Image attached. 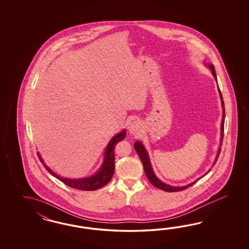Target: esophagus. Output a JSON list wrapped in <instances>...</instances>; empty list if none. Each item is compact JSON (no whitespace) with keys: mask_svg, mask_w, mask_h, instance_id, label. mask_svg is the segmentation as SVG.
<instances>
[{"mask_svg":"<svg viewBox=\"0 0 249 249\" xmlns=\"http://www.w3.org/2000/svg\"><path fill=\"white\" fill-rule=\"evenodd\" d=\"M128 132L132 135H139L140 132L142 131V123L138 120H133L132 121L129 122L128 124Z\"/></svg>","mask_w":249,"mask_h":249,"instance_id":"obj_1","label":"esophagus"}]
</instances>
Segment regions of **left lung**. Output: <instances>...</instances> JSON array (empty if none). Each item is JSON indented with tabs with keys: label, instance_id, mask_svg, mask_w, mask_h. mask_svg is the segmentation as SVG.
<instances>
[{
	"label": "left lung",
	"instance_id": "left-lung-1",
	"mask_svg": "<svg viewBox=\"0 0 249 249\" xmlns=\"http://www.w3.org/2000/svg\"><path fill=\"white\" fill-rule=\"evenodd\" d=\"M206 66L211 69L212 74H213L214 79H215L216 82H217V77H216V74H215V70H214L213 65V64H206ZM218 92L219 96H220V98H221V104H222V107H223V118H222V123H221V139H220V141H221L220 145H221L222 142H223V138H224V125H225V116H226V114H225V104H224V100H223V97H222L221 91L219 89V87ZM134 148H135L136 152L138 153L139 157H140L142 162V164H143L144 172H145V174H146L147 178L149 179V181H151V183H152L155 187L160 188V190H163V191H165V192L173 193V192H179V191H182V190H184V189H187L188 187H190V186L194 185L196 181H198V180H200L202 177H204V175H206V174L210 172V170H209V171H208L206 174H204V175H203L201 178H199V179H197L196 181L189 183L187 185H184V186H172V185H169V184H167L165 182L160 181L158 177L155 175L153 170H152V167H151V160H150V157H149L148 151H146L143 144L141 142L137 141L135 143H134ZM220 151H221V148H219L218 152H217V155H216V158H215V160H214V163L216 162V160H217V159H218ZM214 163H213V165H214Z\"/></svg>",
	"mask_w": 249,
	"mask_h": 249
}]
</instances>
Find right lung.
<instances>
[{
    "instance_id": "obj_1",
    "label": "right lung",
    "mask_w": 249,
    "mask_h": 249,
    "mask_svg": "<svg viewBox=\"0 0 249 249\" xmlns=\"http://www.w3.org/2000/svg\"><path fill=\"white\" fill-rule=\"evenodd\" d=\"M126 137V130L123 129L121 132L116 134L110 140V142L106 147L104 152V160L102 162V165L100 166L99 170L95 174L89 177L86 178H79V179H70V178H63L59 175L53 173V171L45 164L41 157L40 153L37 152L38 157L40 159L41 162L45 166V169L49 174H52L55 178L63 181L65 184H67L69 187L77 189V190H83V191H94L105 186L108 181L111 180L113 176L114 170H115V154L114 149L118 142H120Z\"/></svg>"
}]
</instances>
